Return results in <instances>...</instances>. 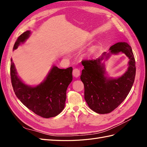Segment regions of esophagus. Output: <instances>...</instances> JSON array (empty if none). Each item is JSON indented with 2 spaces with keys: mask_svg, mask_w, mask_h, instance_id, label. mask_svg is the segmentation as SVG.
I'll return each mask as SVG.
<instances>
[{
  "mask_svg": "<svg viewBox=\"0 0 147 147\" xmlns=\"http://www.w3.org/2000/svg\"><path fill=\"white\" fill-rule=\"evenodd\" d=\"M72 74L75 77H79L80 74V69H78V68H75L73 70Z\"/></svg>",
  "mask_w": 147,
  "mask_h": 147,
  "instance_id": "34e87169",
  "label": "esophagus"
}]
</instances>
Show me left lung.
I'll list each match as a JSON object with an SVG mask.
<instances>
[{
    "label": "left lung",
    "instance_id": "8db88e82",
    "mask_svg": "<svg viewBox=\"0 0 147 147\" xmlns=\"http://www.w3.org/2000/svg\"><path fill=\"white\" fill-rule=\"evenodd\" d=\"M110 54L122 52L129 59L127 72L117 79L104 76V67L100 63L103 57L82 61L84 69L80 79L84 84V99L92 110L99 114L109 113L122 103L130 92L136 76V61L129 44L118 42L110 48ZM103 55L109 56L105 53Z\"/></svg>",
    "mask_w": 147,
    "mask_h": 147
}]
</instances>
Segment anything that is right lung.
Here are the masks:
<instances>
[{
	"instance_id": "1",
	"label": "right lung",
	"mask_w": 147,
	"mask_h": 147,
	"mask_svg": "<svg viewBox=\"0 0 147 147\" xmlns=\"http://www.w3.org/2000/svg\"><path fill=\"white\" fill-rule=\"evenodd\" d=\"M30 34L26 31L20 35L13 46L16 50ZM72 67L61 69L53 66L45 80L36 87L26 85L17 76L11 58L10 76L12 86L16 97L26 107L38 116L49 118L59 114L64 108L66 91L72 80Z\"/></svg>"
}]
</instances>
